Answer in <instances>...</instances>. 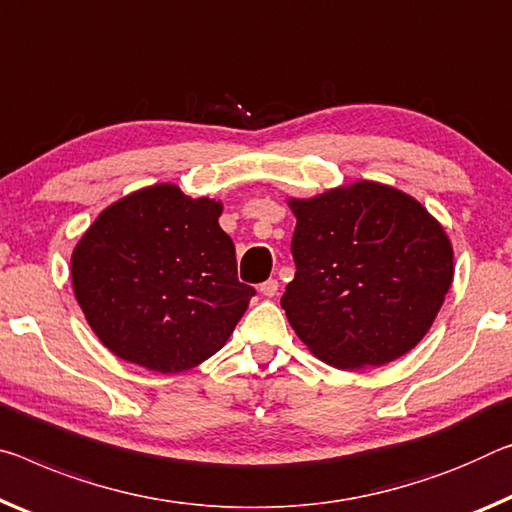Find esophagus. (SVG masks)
I'll return each mask as SVG.
<instances>
[{
	"label": "esophagus",
	"mask_w": 512,
	"mask_h": 512,
	"mask_svg": "<svg viewBox=\"0 0 512 512\" xmlns=\"http://www.w3.org/2000/svg\"><path fill=\"white\" fill-rule=\"evenodd\" d=\"M259 294L266 296V298H273L275 294H278V280H266L259 285Z\"/></svg>",
	"instance_id": "esophagus-1"
}]
</instances>
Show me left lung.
Instances as JSON below:
<instances>
[{
	"instance_id": "left-lung-1",
	"label": "left lung",
	"mask_w": 512,
	"mask_h": 512,
	"mask_svg": "<svg viewBox=\"0 0 512 512\" xmlns=\"http://www.w3.org/2000/svg\"><path fill=\"white\" fill-rule=\"evenodd\" d=\"M287 205L296 216V278L280 303L300 342L344 371L412 351L453 282V246L440 221L408 193L371 180Z\"/></svg>"
}]
</instances>
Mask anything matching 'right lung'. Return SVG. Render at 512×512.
Here are the masks:
<instances>
[{
  "label": "right lung",
  "instance_id": "right-lung-1",
  "mask_svg": "<svg viewBox=\"0 0 512 512\" xmlns=\"http://www.w3.org/2000/svg\"><path fill=\"white\" fill-rule=\"evenodd\" d=\"M221 214V200L164 182L102 209L77 241L72 291L113 355L180 373L225 346L255 289L237 278Z\"/></svg>",
  "mask_w": 512,
  "mask_h": 512
}]
</instances>
